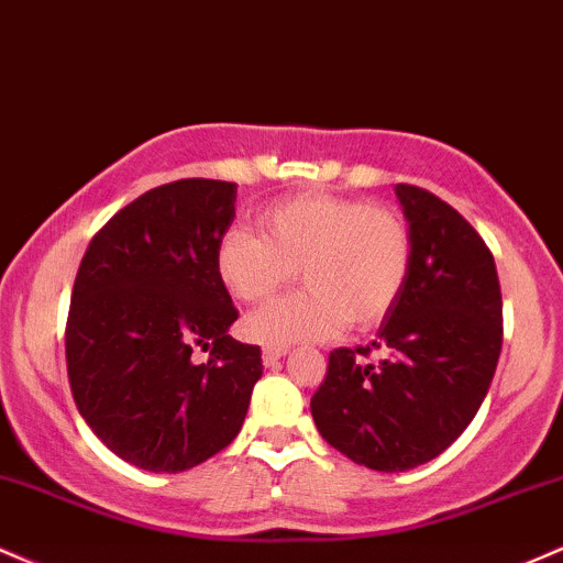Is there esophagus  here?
<instances>
[{"mask_svg": "<svg viewBox=\"0 0 563 563\" xmlns=\"http://www.w3.org/2000/svg\"><path fill=\"white\" fill-rule=\"evenodd\" d=\"M282 356H287V345H265L263 349V364L274 366Z\"/></svg>", "mask_w": 563, "mask_h": 563, "instance_id": "obj_1", "label": "esophagus"}]
</instances>
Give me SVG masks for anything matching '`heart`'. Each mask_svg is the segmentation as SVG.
<instances>
[{
  "label": "heart",
  "instance_id": "obj_1",
  "mask_svg": "<svg viewBox=\"0 0 563 563\" xmlns=\"http://www.w3.org/2000/svg\"><path fill=\"white\" fill-rule=\"evenodd\" d=\"M261 231L231 229L218 239L220 284L236 300L261 302L295 282L300 268L306 289L247 316L244 332L257 343L324 340L345 321L372 327L407 284L412 239L390 207L316 194L268 207Z\"/></svg>",
  "mask_w": 563,
  "mask_h": 563
}]
</instances>
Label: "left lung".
Segmentation results:
<instances>
[{
    "instance_id": "8db88e82",
    "label": "left lung",
    "mask_w": 563,
    "mask_h": 563,
    "mask_svg": "<svg viewBox=\"0 0 563 563\" xmlns=\"http://www.w3.org/2000/svg\"><path fill=\"white\" fill-rule=\"evenodd\" d=\"M412 263L399 300L366 349H334L311 415L327 444L372 471L439 457L476 418L503 349L495 257L431 191L399 183ZM372 347L386 358L364 363Z\"/></svg>"
}]
</instances>
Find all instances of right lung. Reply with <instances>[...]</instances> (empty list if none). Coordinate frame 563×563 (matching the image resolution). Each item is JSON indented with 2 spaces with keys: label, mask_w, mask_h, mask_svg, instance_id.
<instances>
[{
  "label": "right lung",
  "mask_w": 563,
  "mask_h": 563,
  "mask_svg": "<svg viewBox=\"0 0 563 563\" xmlns=\"http://www.w3.org/2000/svg\"><path fill=\"white\" fill-rule=\"evenodd\" d=\"M236 183L151 188L103 225L81 257L66 324L74 401L113 454L180 473L231 444L263 375L261 349L214 271L236 218ZM199 347L211 353L197 363Z\"/></svg>",
  "instance_id": "obj_1"
}]
</instances>
